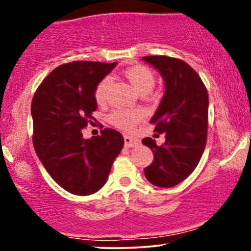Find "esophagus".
Here are the masks:
<instances>
[{
    "mask_svg": "<svg viewBox=\"0 0 251 251\" xmlns=\"http://www.w3.org/2000/svg\"><path fill=\"white\" fill-rule=\"evenodd\" d=\"M125 145L126 147H136L140 145V140L138 138H135L132 136H125Z\"/></svg>",
    "mask_w": 251,
    "mask_h": 251,
    "instance_id": "esophagus-1",
    "label": "esophagus"
}]
</instances>
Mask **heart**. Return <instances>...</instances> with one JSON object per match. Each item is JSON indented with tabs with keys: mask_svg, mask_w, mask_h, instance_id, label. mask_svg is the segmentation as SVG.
<instances>
[{
	"mask_svg": "<svg viewBox=\"0 0 251 251\" xmlns=\"http://www.w3.org/2000/svg\"><path fill=\"white\" fill-rule=\"evenodd\" d=\"M126 80L130 82L136 91L150 92L155 84V76L149 67L143 65L131 66L123 72ZM111 78L105 77L99 82L95 90V99L98 104H105L108 98V92L111 89ZM145 113L140 108L131 109H116L109 115V121L121 129H131L140 120Z\"/></svg>",
	"mask_w": 251,
	"mask_h": 251,
	"instance_id": "b5f03b06",
	"label": "heart"
}]
</instances>
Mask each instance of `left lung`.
I'll list each match as a JSON object with an SVG mask.
<instances>
[{
    "instance_id": "obj_1",
    "label": "left lung",
    "mask_w": 251,
    "mask_h": 251,
    "mask_svg": "<svg viewBox=\"0 0 251 251\" xmlns=\"http://www.w3.org/2000/svg\"><path fill=\"white\" fill-rule=\"evenodd\" d=\"M143 60L152 65L164 81V95L151 123L155 125L154 131L166 137L161 146L150 137L143 139L154 155L144 174L157 187H173L193 173L203 154L208 92L197 72L183 60L167 56L143 57Z\"/></svg>"
}]
</instances>
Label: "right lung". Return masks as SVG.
Returning a JSON list of instances; mask_svg holds the SVG:
<instances>
[{
    "label": "right lung",
    "instance_id": "right-lung-1",
    "mask_svg": "<svg viewBox=\"0 0 251 251\" xmlns=\"http://www.w3.org/2000/svg\"><path fill=\"white\" fill-rule=\"evenodd\" d=\"M118 63L73 61L44 78L32 101L33 144L48 174L76 195H90L104 186L125 139L114 129L85 139L82 130L97 109L95 90Z\"/></svg>",
    "mask_w": 251,
    "mask_h": 251
}]
</instances>
